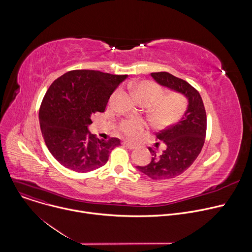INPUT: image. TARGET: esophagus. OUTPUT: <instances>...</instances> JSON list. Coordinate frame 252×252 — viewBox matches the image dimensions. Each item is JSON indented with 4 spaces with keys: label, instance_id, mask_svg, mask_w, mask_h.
I'll return each instance as SVG.
<instances>
[{
    "label": "esophagus",
    "instance_id": "obj_1",
    "mask_svg": "<svg viewBox=\"0 0 252 252\" xmlns=\"http://www.w3.org/2000/svg\"><path fill=\"white\" fill-rule=\"evenodd\" d=\"M123 145H124L126 149H128V150H134V149L136 148L135 145H133V143L128 142V141H126V140H125V141L123 142Z\"/></svg>",
    "mask_w": 252,
    "mask_h": 252
}]
</instances>
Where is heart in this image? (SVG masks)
<instances>
[{"instance_id": "1", "label": "heart", "mask_w": 252, "mask_h": 252, "mask_svg": "<svg viewBox=\"0 0 252 252\" xmlns=\"http://www.w3.org/2000/svg\"><path fill=\"white\" fill-rule=\"evenodd\" d=\"M136 97L143 103L150 104V117L159 126H165L177 123L187 110L188 100L184 94L177 92L163 94L162 88L154 81H141L131 85ZM146 127V123L139 118H130L121 122L120 130L129 138L138 137Z\"/></svg>"}]
</instances>
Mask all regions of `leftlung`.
<instances>
[{
  "label": "left lung",
  "instance_id": "obj_1",
  "mask_svg": "<svg viewBox=\"0 0 252 252\" xmlns=\"http://www.w3.org/2000/svg\"><path fill=\"white\" fill-rule=\"evenodd\" d=\"M159 84L184 94L189 98V107L177 124L157 133V138L164 142V150L157 154L149 148L153 158L148 165L136 168L154 181L175 177L186 171L196 159L204 145L206 135V113L198 91L187 81L166 71L152 73ZM159 142H157V146Z\"/></svg>",
  "mask_w": 252,
  "mask_h": 252
}]
</instances>
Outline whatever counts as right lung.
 Instances as JSON below:
<instances>
[{
  "mask_svg": "<svg viewBox=\"0 0 252 252\" xmlns=\"http://www.w3.org/2000/svg\"><path fill=\"white\" fill-rule=\"evenodd\" d=\"M93 69L69 70L57 79L41 103V130L50 153L64 167L89 172L106 163L121 140L99 139L88 130L96 113H103L112 94L126 79Z\"/></svg>",
  "mask_w": 252,
  "mask_h": 252,
  "instance_id": "right-lung-1",
  "label": "right lung"
}]
</instances>
